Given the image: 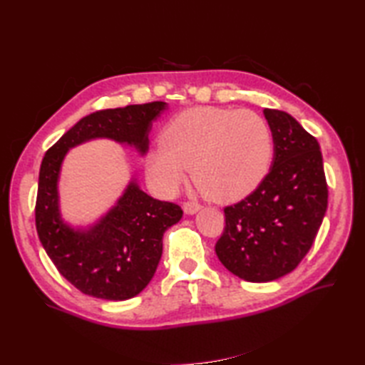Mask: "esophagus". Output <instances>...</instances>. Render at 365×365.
I'll use <instances>...</instances> for the list:
<instances>
[{
	"instance_id": "34e87169",
	"label": "esophagus",
	"mask_w": 365,
	"mask_h": 365,
	"mask_svg": "<svg viewBox=\"0 0 365 365\" xmlns=\"http://www.w3.org/2000/svg\"><path fill=\"white\" fill-rule=\"evenodd\" d=\"M200 210V205L197 202H185L183 212L187 215H196Z\"/></svg>"
}]
</instances>
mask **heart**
Returning a JSON list of instances; mask_svg holds the SVG:
<instances>
[{
  "mask_svg": "<svg viewBox=\"0 0 365 365\" xmlns=\"http://www.w3.org/2000/svg\"><path fill=\"white\" fill-rule=\"evenodd\" d=\"M160 141L145 161L153 187L174 195L191 168L197 187L221 202L251 195L274 155L268 122L234 108H191L168 122Z\"/></svg>",
  "mask_w": 365,
  "mask_h": 365,
  "instance_id": "obj_1",
  "label": "heart"
}]
</instances>
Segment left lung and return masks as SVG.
Listing matches in <instances>:
<instances>
[{"label":"left lung","instance_id":"left-lung-1","mask_svg":"<svg viewBox=\"0 0 365 365\" xmlns=\"http://www.w3.org/2000/svg\"><path fill=\"white\" fill-rule=\"evenodd\" d=\"M273 131L269 173L250 196L224 208L215 246L220 262L247 282L289 274L311 250L328 208V185L317 139L289 113L265 108Z\"/></svg>","mask_w":365,"mask_h":365}]
</instances>
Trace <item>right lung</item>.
Listing matches in <instances>:
<instances>
[{"label": "right lung", "instance_id": "add662e5", "mask_svg": "<svg viewBox=\"0 0 365 365\" xmlns=\"http://www.w3.org/2000/svg\"><path fill=\"white\" fill-rule=\"evenodd\" d=\"M166 110L168 103L152 102L92 113L61 136L42 160L36 202L38 240L59 273L89 297L123 301L141 293L160 263L163 234L183 212L144 192L135 169L110 210L86 226H75L61 212L63 163L68 150L94 139H110L144 157L152 123Z\"/></svg>", "mask_w": 365, "mask_h": 365}]
</instances>
